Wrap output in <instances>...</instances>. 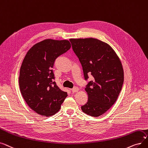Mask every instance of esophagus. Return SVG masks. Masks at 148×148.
<instances>
[{"mask_svg":"<svg viewBox=\"0 0 148 148\" xmlns=\"http://www.w3.org/2000/svg\"><path fill=\"white\" fill-rule=\"evenodd\" d=\"M78 90H79V88L78 87H74L73 88H72V91L73 93H75V92H77Z\"/></svg>","mask_w":148,"mask_h":148,"instance_id":"obj_1","label":"esophagus"}]
</instances>
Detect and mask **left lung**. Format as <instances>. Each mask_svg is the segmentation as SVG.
Instances as JSON below:
<instances>
[{
	"instance_id": "1",
	"label": "left lung",
	"mask_w": 148,
	"mask_h": 148,
	"mask_svg": "<svg viewBox=\"0 0 148 148\" xmlns=\"http://www.w3.org/2000/svg\"><path fill=\"white\" fill-rule=\"evenodd\" d=\"M72 49L82 67L84 78L93 79L86 85L87 102L81 106L86 114L98 117L108 111L117 99L124 80L121 61L107 43L93 38H70Z\"/></svg>"
}]
</instances>
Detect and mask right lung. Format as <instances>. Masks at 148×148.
<instances>
[{"label":"right lung","instance_id":"1","mask_svg":"<svg viewBox=\"0 0 148 148\" xmlns=\"http://www.w3.org/2000/svg\"><path fill=\"white\" fill-rule=\"evenodd\" d=\"M71 47L69 41L46 39L34 45L23 59L19 87L25 102L41 116H51L60 110L67 93L53 81L55 60Z\"/></svg>","mask_w":148,"mask_h":148}]
</instances>
